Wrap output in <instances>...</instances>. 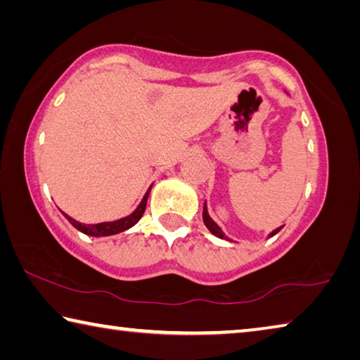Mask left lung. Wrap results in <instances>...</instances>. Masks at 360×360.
<instances>
[{"label":"left lung","mask_w":360,"mask_h":360,"mask_svg":"<svg viewBox=\"0 0 360 360\" xmlns=\"http://www.w3.org/2000/svg\"><path fill=\"white\" fill-rule=\"evenodd\" d=\"M202 221H205V225L207 226V230L211 231L214 236H217V238H220V239H228L226 236H225V233L221 231V228L215 224V221L209 217V214H207V207H206V201H205V206H202ZM280 230H282V226L280 228H277V230H274L271 234H269V238H272L274 234H277ZM230 240V239H228Z\"/></svg>","instance_id":"obj_1"}]
</instances>
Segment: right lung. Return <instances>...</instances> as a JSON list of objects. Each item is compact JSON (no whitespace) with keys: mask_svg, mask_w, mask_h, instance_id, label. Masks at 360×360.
I'll return each mask as SVG.
<instances>
[{"mask_svg":"<svg viewBox=\"0 0 360 360\" xmlns=\"http://www.w3.org/2000/svg\"><path fill=\"white\" fill-rule=\"evenodd\" d=\"M151 187L148 188V192L145 193V197H143L139 207H136L132 214L127 215V217H122L120 220L102 221V224H96V225H84V224H80V221H77V220H74L72 217H69L68 214H64V212L63 214H64V217H66L70 221V224L77 228L78 231L88 234V236H94V238L112 236V234H117V233H122V231L129 230V228H132L136 224V221L141 219V215H143V212H145V209H146V202H148L149 192H151Z\"/></svg>","mask_w":360,"mask_h":360,"instance_id":"1","label":"right lung"}]
</instances>
